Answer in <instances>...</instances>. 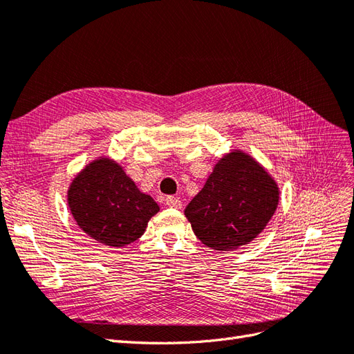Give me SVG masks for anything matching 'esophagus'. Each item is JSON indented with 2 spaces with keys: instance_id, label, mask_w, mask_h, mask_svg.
I'll use <instances>...</instances> for the list:
<instances>
[{
  "instance_id": "34e87169",
  "label": "esophagus",
  "mask_w": 354,
  "mask_h": 354,
  "mask_svg": "<svg viewBox=\"0 0 354 354\" xmlns=\"http://www.w3.org/2000/svg\"><path fill=\"white\" fill-rule=\"evenodd\" d=\"M166 205L169 207H174V209H180V206H183V203H180V200L175 196H167L166 197Z\"/></svg>"
}]
</instances>
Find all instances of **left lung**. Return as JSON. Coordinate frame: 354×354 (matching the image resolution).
<instances>
[{"mask_svg": "<svg viewBox=\"0 0 354 354\" xmlns=\"http://www.w3.org/2000/svg\"><path fill=\"white\" fill-rule=\"evenodd\" d=\"M279 205V188L250 156L222 157L185 216L201 243L215 250L248 245L266 228Z\"/></svg>", "mask_w": 354, "mask_h": 354, "instance_id": "obj_1", "label": "left lung"}]
</instances>
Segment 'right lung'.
<instances>
[{
  "label": "right lung",
  "instance_id": "right-lung-1",
  "mask_svg": "<svg viewBox=\"0 0 354 354\" xmlns=\"http://www.w3.org/2000/svg\"><path fill=\"white\" fill-rule=\"evenodd\" d=\"M68 205L78 227L108 246H124L144 234L158 205L140 193L114 161L99 158L68 189Z\"/></svg>",
  "mask_w": 354,
  "mask_h": 354
}]
</instances>
